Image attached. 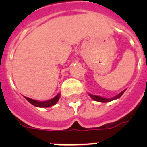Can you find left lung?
<instances>
[{"label": "left lung", "mask_w": 147, "mask_h": 147, "mask_svg": "<svg viewBox=\"0 0 147 147\" xmlns=\"http://www.w3.org/2000/svg\"><path fill=\"white\" fill-rule=\"evenodd\" d=\"M126 90H123V92H121L120 94H118L117 96L114 97V98H103V97H100V96H98V95H93L92 94H88L91 98L93 99L94 100H96V101H98V102H102V103H106V102H109V101H111L113 100H115V99H118L123 94V92H125Z\"/></svg>", "instance_id": "obj_1"}]
</instances>
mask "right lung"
I'll return each instance as SVG.
<instances>
[{
  "instance_id": "right-lung-1",
  "label": "right lung",
  "mask_w": 147,
  "mask_h": 147,
  "mask_svg": "<svg viewBox=\"0 0 147 147\" xmlns=\"http://www.w3.org/2000/svg\"><path fill=\"white\" fill-rule=\"evenodd\" d=\"M26 100H28L29 102L32 104L33 105L36 106V107H52L53 105H55L56 103L58 102V100H59L60 98V93L56 95L55 97H54L53 98L50 99V100H45V101H39V100H33V99H31V98H29L27 97H25Z\"/></svg>"
}]
</instances>
